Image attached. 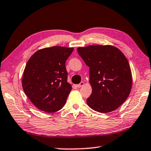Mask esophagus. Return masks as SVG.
Segmentation results:
<instances>
[{
  "instance_id": "34e87169",
  "label": "esophagus",
  "mask_w": 151,
  "mask_h": 151,
  "mask_svg": "<svg viewBox=\"0 0 151 151\" xmlns=\"http://www.w3.org/2000/svg\"><path fill=\"white\" fill-rule=\"evenodd\" d=\"M84 85H85V83H84V82H81L80 84H78V85H76V86H77L78 88H81V87H82V86H83Z\"/></svg>"
}]
</instances>
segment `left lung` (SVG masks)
I'll list each match as a JSON object with an SVG mask.
<instances>
[{"label": "left lung", "mask_w": 151, "mask_h": 151, "mask_svg": "<svg viewBox=\"0 0 151 151\" xmlns=\"http://www.w3.org/2000/svg\"><path fill=\"white\" fill-rule=\"evenodd\" d=\"M77 51L89 67L92 93L86 99L88 106L102 113L118 109L132 88V73L126 57L112 45H90L78 47Z\"/></svg>", "instance_id": "obj_1"}]
</instances>
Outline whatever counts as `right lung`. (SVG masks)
<instances>
[{
	"label": "right lung",
	"instance_id": "1",
	"mask_svg": "<svg viewBox=\"0 0 151 151\" xmlns=\"http://www.w3.org/2000/svg\"><path fill=\"white\" fill-rule=\"evenodd\" d=\"M74 48H44L33 54L25 66L22 86L40 111L55 112L63 108L72 86L67 82L65 63Z\"/></svg>",
	"mask_w": 151,
	"mask_h": 151
}]
</instances>
